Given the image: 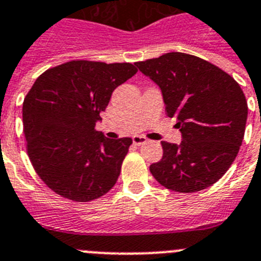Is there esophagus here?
Masks as SVG:
<instances>
[{
  "mask_svg": "<svg viewBox=\"0 0 261 261\" xmlns=\"http://www.w3.org/2000/svg\"><path fill=\"white\" fill-rule=\"evenodd\" d=\"M147 142H148V139L145 138V136L136 135V136H134V138H133V143L135 145H143V144H145Z\"/></svg>",
  "mask_w": 261,
  "mask_h": 261,
  "instance_id": "esophagus-1",
  "label": "esophagus"
}]
</instances>
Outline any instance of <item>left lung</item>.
Listing matches in <instances>:
<instances>
[{"label":"left lung","mask_w":261,"mask_h":261,"mask_svg":"<svg viewBox=\"0 0 261 261\" xmlns=\"http://www.w3.org/2000/svg\"><path fill=\"white\" fill-rule=\"evenodd\" d=\"M161 88L168 117L178 119L179 145L161 142L163 159L149 166L175 192L212 186L227 171L245 136L247 101L227 72L196 56L171 51L135 63Z\"/></svg>","instance_id":"left-lung-1"}]
</instances>
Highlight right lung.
Here are the masks:
<instances>
[{
	"mask_svg": "<svg viewBox=\"0 0 261 261\" xmlns=\"http://www.w3.org/2000/svg\"><path fill=\"white\" fill-rule=\"evenodd\" d=\"M136 71L128 62L74 60L35 81L23 101V133L35 171L56 194L91 201L116 185L133 139H108L95 126Z\"/></svg>",
	"mask_w": 261,
	"mask_h": 261,
	"instance_id": "obj_1",
	"label": "right lung"
}]
</instances>
